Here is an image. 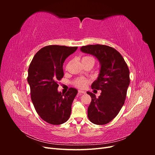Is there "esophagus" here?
Instances as JSON below:
<instances>
[{
	"mask_svg": "<svg viewBox=\"0 0 155 155\" xmlns=\"http://www.w3.org/2000/svg\"><path fill=\"white\" fill-rule=\"evenodd\" d=\"M85 91H78V94H85Z\"/></svg>",
	"mask_w": 155,
	"mask_h": 155,
	"instance_id": "obj_1",
	"label": "esophagus"
}]
</instances>
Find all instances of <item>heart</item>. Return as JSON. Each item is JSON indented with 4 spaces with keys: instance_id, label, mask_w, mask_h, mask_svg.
Returning a JSON list of instances; mask_svg holds the SVG:
<instances>
[{
    "instance_id": "1",
    "label": "heart",
    "mask_w": 155,
    "mask_h": 155,
    "mask_svg": "<svg viewBox=\"0 0 155 155\" xmlns=\"http://www.w3.org/2000/svg\"><path fill=\"white\" fill-rule=\"evenodd\" d=\"M92 61L94 63L95 62L94 58L91 57V56H84V57H83L82 61ZM89 82H90V81H89L88 79L80 78L76 79V80L74 81V85L79 88H84L88 85Z\"/></svg>"
}]
</instances>
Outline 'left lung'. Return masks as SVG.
<instances>
[{
	"instance_id": "1",
	"label": "left lung",
	"mask_w": 155,
	"mask_h": 155,
	"mask_svg": "<svg viewBox=\"0 0 155 155\" xmlns=\"http://www.w3.org/2000/svg\"><path fill=\"white\" fill-rule=\"evenodd\" d=\"M81 50L94 55L101 64L99 76L91 87L101 93L96 97L87 92L92 98L88 118L94 124H107L118 115L125 103L130 83L128 66L119 51L109 46L90 45L83 46Z\"/></svg>"
}]
</instances>
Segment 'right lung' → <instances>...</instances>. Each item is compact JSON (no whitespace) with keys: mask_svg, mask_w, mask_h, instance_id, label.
I'll return each instance as SVG.
<instances>
[{"mask_svg":"<svg viewBox=\"0 0 155 155\" xmlns=\"http://www.w3.org/2000/svg\"><path fill=\"white\" fill-rule=\"evenodd\" d=\"M77 48L78 46H46L37 51L30 63L27 80L31 99L37 113L48 124H62L71 114L72 104L78 91L70 88L62 94L58 88V81L64 76V60Z\"/></svg>","mask_w":155,"mask_h":155,"instance_id":"obj_1","label":"right lung"}]
</instances>
